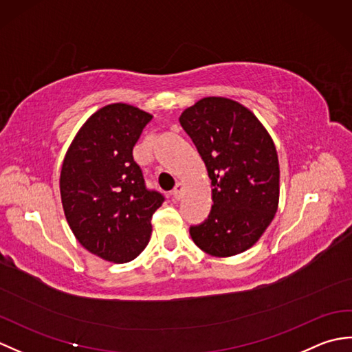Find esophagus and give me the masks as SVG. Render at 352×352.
I'll use <instances>...</instances> for the list:
<instances>
[{"mask_svg":"<svg viewBox=\"0 0 352 352\" xmlns=\"http://www.w3.org/2000/svg\"><path fill=\"white\" fill-rule=\"evenodd\" d=\"M183 190H184V184L183 183H177L175 184V188H174V190L170 192V195H172V198L174 199H180L182 198V195H183Z\"/></svg>","mask_w":352,"mask_h":352,"instance_id":"1","label":"esophagus"}]
</instances>
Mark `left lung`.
<instances>
[{"instance_id":"1","label":"left lung","mask_w":352,"mask_h":352,"mask_svg":"<svg viewBox=\"0 0 352 352\" xmlns=\"http://www.w3.org/2000/svg\"><path fill=\"white\" fill-rule=\"evenodd\" d=\"M180 124L212 180L208 219L190 227L192 241L213 257L237 256L263 236L278 208L280 164L271 134L243 104L206 96Z\"/></svg>"}]
</instances>
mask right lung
Instances as JSON below:
<instances>
[{
    "label": "right lung",
    "mask_w": 352,
    "mask_h": 352,
    "mask_svg": "<svg viewBox=\"0 0 352 352\" xmlns=\"http://www.w3.org/2000/svg\"><path fill=\"white\" fill-rule=\"evenodd\" d=\"M153 115L125 102L107 104L81 125L60 172L62 206L74 236L111 263L145 250L151 218L164 198L148 190L133 146Z\"/></svg>",
    "instance_id": "add662e5"
}]
</instances>
